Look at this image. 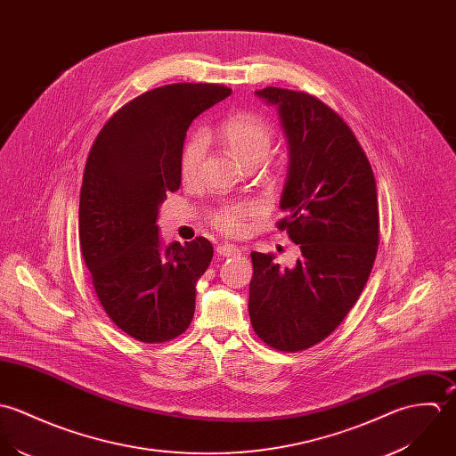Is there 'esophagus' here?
<instances>
[{
  "label": "esophagus",
  "mask_w": 456,
  "mask_h": 456,
  "mask_svg": "<svg viewBox=\"0 0 456 456\" xmlns=\"http://www.w3.org/2000/svg\"><path fill=\"white\" fill-rule=\"evenodd\" d=\"M216 254L220 257H232V256H238L240 254V248L236 245H231V243H224V245H218L216 247Z\"/></svg>",
  "instance_id": "34e87169"
}]
</instances>
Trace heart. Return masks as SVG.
<instances>
[{"label":"heart","mask_w":456,"mask_h":456,"mask_svg":"<svg viewBox=\"0 0 456 456\" xmlns=\"http://www.w3.org/2000/svg\"><path fill=\"white\" fill-rule=\"evenodd\" d=\"M220 137L231 153L247 164L252 159H266L273 146V128L263 118L254 114H236L225 119L220 126ZM208 150V139L202 132H195L183 146L180 155V173L183 180L190 182L199 175L200 164ZM261 213L254 202H236L215 208L209 213V222L215 229L227 236H241L248 220Z\"/></svg>","instance_id":"b5f03b06"}]
</instances>
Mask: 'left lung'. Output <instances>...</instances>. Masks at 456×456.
I'll list each match as a JSON object with an SVG mask.
<instances>
[{"label": "left lung", "mask_w": 456, "mask_h": 456, "mask_svg": "<svg viewBox=\"0 0 456 456\" xmlns=\"http://www.w3.org/2000/svg\"><path fill=\"white\" fill-rule=\"evenodd\" d=\"M276 105L289 142V176L278 229L299 245L294 268L252 252L248 312L257 337L283 353L330 337L356 305L379 248L371 166L349 125L305 92H256Z\"/></svg>", "instance_id": "8db88e82"}]
</instances>
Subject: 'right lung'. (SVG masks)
Here are the masks:
<instances>
[{
    "mask_svg": "<svg viewBox=\"0 0 456 456\" xmlns=\"http://www.w3.org/2000/svg\"><path fill=\"white\" fill-rule=\"evenodd\" d=\"M229 94L193 83L142 93L114 112L90 150L79 202L83 259L109 319L139 342H169L191 322L213 245L199 236L164 248L157 216L182 184L190 123Z\"/></svg>",
    "mask_w": 456,
    "mask_h": 456,
    "instance_id": "right-lung-1",
    "label": "right lung"
}]
</instances>
